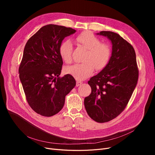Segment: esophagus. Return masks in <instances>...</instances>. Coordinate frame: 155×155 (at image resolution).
<instances>
[{
    "label": "esophagus",
    "mask_w": 155,
    "mask_h": 155,
    "mask_svg": "<svg viewBox=\"0 0 155 155\" xmlns=\"http://www.w3.org/2000/svg\"><path fill=\"white\" fill-rule=\"evenodd\" d=\"M82 84V82H79V81H77V82H76V87H78L79 85H80Z\"/></svg>",
    "instance_id": "obj_1"
}]
</instances>
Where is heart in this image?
I'll list each match as a JSON object with an SVG mask.
<instances>
[{
	"instance_id": "b5f03b06",
	"label": "heart",
	"mask_w": 155,
	"mask_h": 155,
	"mask_svg": "<svg viewBox=\"0 0 155 155\" xmlns=\"http://www.w3.org/2000/svg\"><path fill=\"white\" fill-rule=\"evenodd\" d=\"M76 40L87 50L83 59L84 62L67 67L65 72L78 80H82L90 77L95 68L101 70L106 67L110 58V50L107 45L100 43V40L89 32L79 35ZM59 53L65 62L71 61L72 45L70 40L61 43Z\"/></svg>"
}]
</instances>
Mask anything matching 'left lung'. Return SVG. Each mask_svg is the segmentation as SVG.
<instances>
[{
  "mask_svg": "<svg viewBox=\"0 0 155 155\" xmlns=\"http://www.w3.org/2000/svg\"><path fill=\"white\" fill-rule=\"evenodd\" d=\"M107 37L112 44L109 61L98 74L88 82L92 92L85 97L88 115L97 123L114 119L124 110L138 80V69L133 47L112 31L96 34Z\"/></svg>",
  "mask_w": 155,
  "mask_h": 155,
  "instance_id": "obj_1",
  "label": "left lung"
}]
</instances>
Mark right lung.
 I'll return each mask as SVG.
<instances>
[{
  "mask_svg": "<svg viewBox=\"0 0 155 155\" xmlns=\"http://www.w3.org/2000/svg\"><path fill=\"white\" fill-rule=\"evenodd\" d=\"M76 30L48 24L39 29L26 44L19 68L27 101L39 114L50 117L63 108L65 96L76 85L71 75L60 78L63 60L59 48Z\"/></svg>",
  "mask_w": 155,
  "mask_h": 155,
  "instance_id": "obj_1",
  "label": "right lung"
}]
</instances>
